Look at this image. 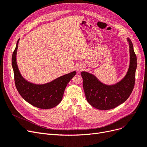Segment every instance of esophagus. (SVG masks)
Masks as SVG:
<instances>
[{
    "label": "esophagus",
    "instance_id": "obj_1",
    "mask_svg": "<svg viewBox=\"0 0 147 147\" xmlns=\"http://www.w3.org/2000/svg\"><path fill=\"white\" fill-rule=\"evenodd\" d=\"M84 68V65H83L82 64L79 63V64H78V65H77V66H76V70L78 71V72L81 71L83 70Z\"/></svg>",
    "mask_w": 147,
    "mask_h": 147
}]
</instances>
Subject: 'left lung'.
I'll return each mask as SVG.
<instances>
[{
	"instance_id": "1",
	"label": "left lung",
	"mask_w": 147,
	"mask_h": 147,
	"mask_svg": "<svg viewBox=\"0 0 147 147\" xmlns=\"http://www.w3.org/2000/svg\"><path fill=\"white\" fill-rule=\"evenodd\" d=\"M129 44V65L125 76L118 82L107 85L102 82L93 74L81 72L86 100L97 109L107 110L115 108L125 102L131 94L135 82L137 57L132 42L127 37Z\"/></svg>"
}]
</instances>
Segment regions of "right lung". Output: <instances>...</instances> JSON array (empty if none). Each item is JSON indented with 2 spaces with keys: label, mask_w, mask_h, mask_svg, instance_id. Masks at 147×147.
<instances>
[{
  "label": "right lung",
  "mask_w": 147,
  "mask_h": 147,
  "mask_svg": "<svg viewBox=\"0 0 147 147\" xmlns=\"http://www.w3.org/2000/svg\"><path fill=\"white\" fill-rule=\"evenodd\" d=\"M19 40L16 43L11 61L16 88L23 99L34 107L41 109L55 107L61 102L65 88L76 75V71L45 84H36L28 81L22 76L16 60Z\"/></svg>",
  "instance_id": "obj_1"
}]
</instances>
